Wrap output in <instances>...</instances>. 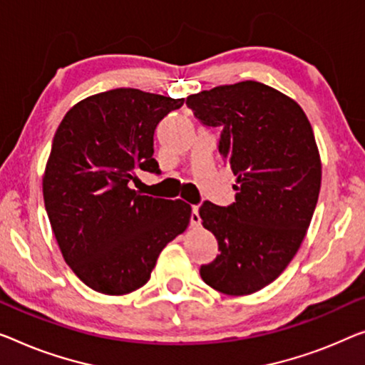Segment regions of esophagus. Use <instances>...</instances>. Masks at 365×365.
<instances>
[{"label":"esophagus","mask_w":365,"mask_h":365,"mask_svg":"<svg viewBox=\"0 0 365 365\" xmlns=\"http://www.w3.org/2000/svg\"><path fill=\"white\" fill-rule=\"evenodd\" d=\"M200 221H201V217H200V213H198V206L195 205V206H192V216H190V225L198 226Z\"/></svg>","instance_id":"obj_1"}]
</instances>
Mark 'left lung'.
I'll list each match as a JSON object with an SVG mask.
<instances>
[{"label":"left lung","mask_w":365,"mask_h":365,"mask_svg":"<svg viewBox=\"0 0 365 365\" xmlns=\"http://www.w3.org/2000/svg\"><path fill=\"white\" fill-rule=\"evenodd\" d=\"M187 106L220 128L217 150L237 177L235 203L200 206L220 249L200 275L226 295H249L285 270L312 222L322 187L312 124L297 101L252 80L190 95Z\"/></svg>","instance_id":"left-lung-1"}]
</instances>
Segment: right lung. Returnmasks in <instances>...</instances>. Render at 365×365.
I'll use <instances>...</instances> for the list:
<instances>
[{
  "label": "right lung",
  "instance_id": "right-lung-1",
  "mask_svg": "<svg viewBox=\"0 0 365 365\" xmlns=\"http://www.w3.org/2000/svg\"><path fill=\"white\" fill-rule=\"evenodd\" d=\"M183 101L110 90L77 103L53 135L43 203L65 262L95 292L148 284L162 249L187 230L192 206L133 190L138 172L160 173L154 130Z\"/></svg>",
  "mask_w": 365,
  "mask_h": 365
}]
</instances>
